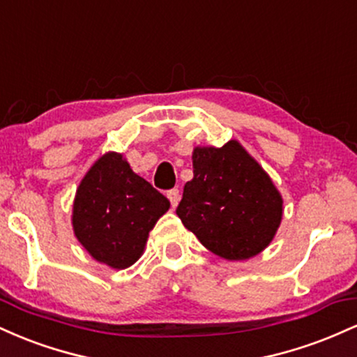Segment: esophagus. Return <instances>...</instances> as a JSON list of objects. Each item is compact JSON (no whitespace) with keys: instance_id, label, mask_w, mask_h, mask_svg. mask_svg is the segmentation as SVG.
I'll return each mask as SVG.
<instances>
[{"instance_id":"obj_1","label":"esophagus","mask_w":357,"mask_h":357,"mask_svg":"<svg viewBox=\"0 0 357 357\" xmlns=\"http://www.w3.org/2000/svg\"><path fill=\"white\" fill-rule=\"evenodd\" d=\"M167 198H169L171 206H173V208L178 206L179 199H181V195H179V190H178V188H173V190L167 191Z\"/></svg>"}]
</instances>
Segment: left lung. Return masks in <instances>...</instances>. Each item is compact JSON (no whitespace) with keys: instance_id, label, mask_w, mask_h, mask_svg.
I'll use <instances>...</instances> for the list:
<instances>
[{"instance_id":"8db88e82","label":"left lung","mask_w":357,"mask_h":357,"mask_svg":"<svg viewBox=\"0 0 357 357\" xmlns=\"http://www.w3.org/2000/svg\"><path fill=\"white\" fill-rule=\"evenodd\" d=\"M192 174L176 215L203 247L227 260H247L267 247L280 225L282 196L238 142L196 147Z\"/></svg>"}]
</instances>
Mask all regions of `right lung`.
Returning a JSON list of instances; mask_svg holds the SVG:
<instances>
[{
  "mask_svg": "<svg viewBox=\"0 0 357 357\" xmlns=\"http://www.w3.org/2000/svg\"><path fill=\"white\" fill-rule=\"evenodd\" d=\"M169 199L130 169L121 154L107 153L82 179L73 202V231L100 264L127 268L141 257Z\"/></svg>",
  "mask_w": 357,
  "mask_h": 357,
  "instance_id": "obj_1",
  "label": "right lung"
}]
</instances>
